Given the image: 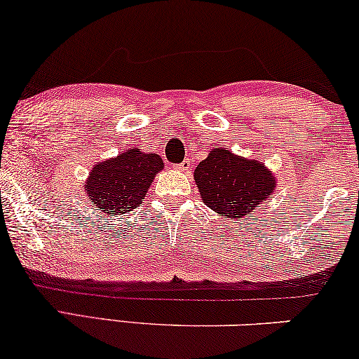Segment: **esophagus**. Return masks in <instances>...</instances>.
Masks as SVG:
<instances>
[{
  "label": "esophagus",
  "mask_w": 359,
  "mask_h": 359,
  "mask_svg": "<svg viewBox=\"0 0 359 359\" xmlns=\"http://www.w3.org/2000/svg\"><path fill=\"white\" fill-rule=\"evenodd\" d=\"M190 168H191L190 159H185V161H182V163L177 165V169H179V170H184V172H187V170H190Z\"/></svg>",
  "instance_id": "1"
}]
</instances>
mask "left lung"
I'll return each instance as SVG.
<instances>
[{
  "instance_id": "1",
  "label": "left lung",
  "mask_w": 359,
  "mask_h": 359,
  "mask_svg": "<svg viewBox=\"0 0 359 359\" xmlns=\"http://www.w3.org/2000/svg\"><path fill=\"white\" fill-rule=\"evenodd\" d=\"M195 182L205 205L231 219L251 216L276 187V177L264 164L235 156L222 148L212 149L198 164Z\"/></svg>"
}]
</instances>
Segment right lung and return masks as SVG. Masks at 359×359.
<instances>
[{
    "instance_id": "add662e5",
    "label": "right lung",
    "mask_w": 359,
    "mask_h": 359,
    "mask_svg": "<svg viewBox=\"0 0 359 359\" xmlns=\"http://www.w3.org/2000/svg\"><path fill=\"white\" fill-rule=\"evenodd\" d=\"M163 165L158 154L127 149L121 156L95 165L85 184V194L101 212H128L142 205Z\"/></svg>"
}]
</instances>
